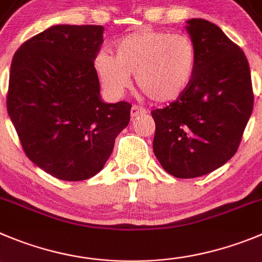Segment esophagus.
I'll use <instances>...</instances> for the list:
<instances>
[{
    "label": "esophagus",
    "mask_w": 262,
    "mask_h": 262,
    "mask_svg": "<svg viewBox=\"0 0 262 262\" xmlns=\"http://www.w3.org/2000/svg\"><path fill=\"white\" fill-rule=\"evenodd\" d=\"M145 114H147V110L143 108V107L138 106V104H133V106H132L130 115H132V116H133V117L139 116V115H145Z\"/></svg>",
    "instance_id": "34e87169"
}]
</instances>
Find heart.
<instances>
[{
    "mask_svg": "<svg viewBox=\"0 0 262 262\" xmlns=\"http://www.w3.org/2000/svg\"><path fill=\"white\" fill-rule=\"evenodd\" d=\"M198 51L186 35L145 28L115 43V58L97 54L94 70L104 89L119 97L130 86V75L151 101L165 103L186 92L194 79Z\"/></svg>",
    "mask_w": 262,
    "mask_h": 262,
    "instance_id": "heart-1",
    "label": "heart"
}]
</instances>
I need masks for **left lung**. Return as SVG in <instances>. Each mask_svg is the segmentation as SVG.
Returning a JSON list of instances; mask_svg holds the SVG:
<instances>
[{"mask_svg":"<svg viewBox=\"0 0 262 262\" xmlns=\"http://www.w3.org/2000/svg\"><path fill=\"white\" fill-rule=\"evenodd\" d=\"M186 29L198 51L194 79L169 106L151 112L154 154L177 178L200 177L230 160L253 110L243 50L204 19H190Z\"/></svg>","mask_w":262,"mask_h":262,"instance_id":"left-lung-1","label":"left lung"}]
</instances>
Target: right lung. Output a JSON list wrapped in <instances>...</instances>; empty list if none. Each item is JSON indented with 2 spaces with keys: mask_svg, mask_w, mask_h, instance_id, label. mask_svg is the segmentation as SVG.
Instances as JSON below:
<instances>
[{
  "mask_svg": "<svg viewBox=\"0 0 262 262\" xmlns=\"http://www.w3.org/2000/svg\"><path fill=\"white\" fill-rule=\"evenodd\" d=\"M103 31L53 26L26 41L11 62L6 106L21 147L63 181L97 174L130 120V103L101 99L94 58Z\"/></svg>",
  "mask_w": 262,
  "mask_h": 262,
  "instance_id": "1",
  "label": "right lung"
}]
</instances>
